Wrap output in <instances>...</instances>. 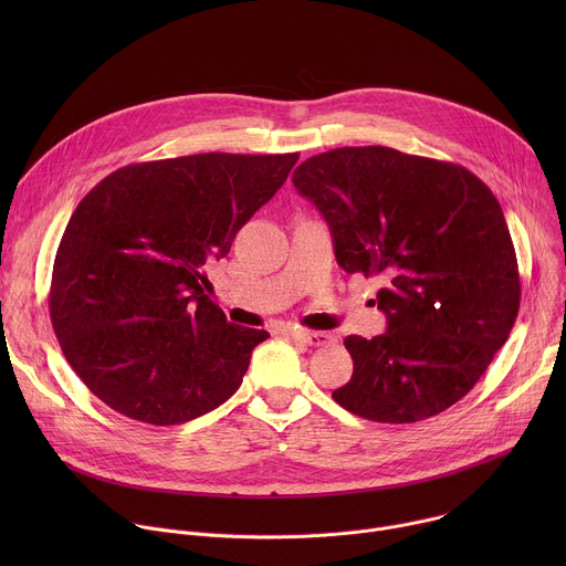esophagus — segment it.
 I'll return each instance as SVG.
<instances>
[{"instance_id":"obj_1","label":"esophagus","mask_w":566,"mask_h":566,"mask_svg":"<svg viewBox=\"0 0 566 566\" xmlns=\"http://www.w3.org/2000/svg\"><path fill=\"white\" fill-rule=\"evenodd\" d=\"M295 340L308 345V347H327L334 343V336L327 334V332H304V329H297L291 334Z\"/></svg>"}]
</instances>
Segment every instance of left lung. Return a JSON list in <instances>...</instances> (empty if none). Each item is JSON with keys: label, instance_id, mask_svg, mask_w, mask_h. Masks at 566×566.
<instances>
[{"label": "left lung", "instance_id": "obj_1", "mask_svg": "<svg viewBox=\"0 0 566 566\" xmlns=\"http://www.w3.org/2000/svg\"><path fill=\"white\" fill-rule=\"evenodd\" d=\"M293 186L327 219L347 273L380 275L387 332L347 336L352 380L332 396L378 423H417L461 400L520 311L500 201L470 170L382 145L315 154Z\"/></svg>", "mask_w": 566, "mask_h": 566}]
</instances>
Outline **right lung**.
<instances>
[{"instance_id":"obj_1","label":"right lung","mask_w":566,"mask_h":566,"mask_svg":"<svg viewBox=\"0 0 566 566\" xmlns=\"http://www.w3.org/2000/svg\"><path fill=\"white\" fill-rule=\"evenodd\" d=\"M293 154L208 151L125 166L71 214L49 311L66 363L127 419L179 426L228 400L264 329L226 322L208 266L286 181Z\"/></svg>"}]
</instances>
